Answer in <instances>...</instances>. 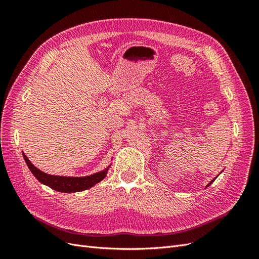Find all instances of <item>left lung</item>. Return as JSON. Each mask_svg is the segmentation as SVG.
I'll return each instance as SVG.
<instances>
[{
  "instance_id": "obj_1",
  "label": "left lung",
  "mask_w": 259,
  "mask_h": 259,
  "mask_svg": "<svg viewBox=\"0 0 259 259\" xmlns=\"http://www.w3.org/2000/svg\"><path fill=\"white\" fill-rule=\"evenodd\" d=\"M217 177H218V175H217V176H216V177H215V178H214V179H211V180H210V182H209V183H208V185H207V186H206V187H205V188H207V187H208V186H209V185H210V184H213V182H214V180H215V179H216V178H217Z\"/></svg>"
}]
</instances>
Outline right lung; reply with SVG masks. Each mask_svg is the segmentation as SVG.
I'll use <instances>...</instances> for the list:
<instances>
[{
    "label": "right lung",
    "mask_w": 259,
    "mask_h": 259,
    "mask_svg": "<svg viewBox=\"0 0 259 259\" xmlns=\"http://www.w3.org/2000/svg\"><path fill=\"white\" fill-rule=\"evenodd\" d=\"M23 159H25L29 169L33 176L40 182L41 184L49 186L52 189L56 190L58 192H65V193H72V192H80L86 189L94 187L96 184L100 183L108 173L109 167L111 164L107 166L105 169L97 171L95 174H92L89 176L83 177H72V176H59V175H50L46 174L41 169L35 167L31 161L27 158V155L22 152Z\"/></svg>",
    "instance_id": "add662e5"
}]
</instances>
